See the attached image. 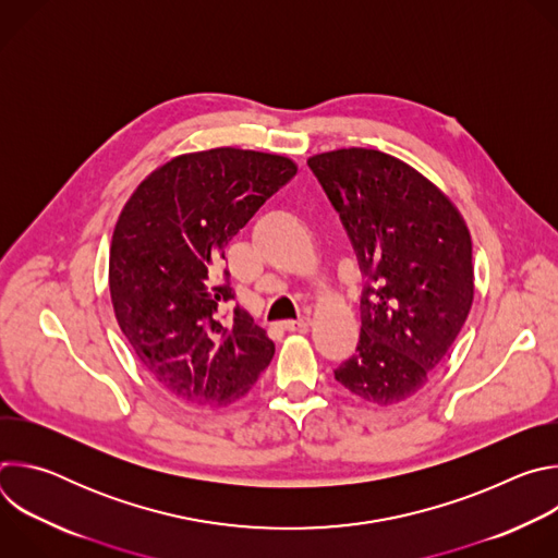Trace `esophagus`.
I'll use <instances>...</instances> for the list:
<instances>
[{"instance_id": "esophagus-1", "label": "esophagus", "mask_w": 558, "mask_h": 558, "mask_svg": "<svg viewBox=\"0 0 558 558\" xmlns=\"http://www.w3.org/2000/svg\"><path fill=\"white\" fill-rule=\"evenodd\" d=\"M306 327H311V317L308 315L300 317V320H284L282 323V329H287V331H302Z\"/></svg>"}]
</instances>
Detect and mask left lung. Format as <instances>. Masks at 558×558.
Instances as JSON below:
<instances>
[{
  "label": "left lung",
  "instance_id": "1",
  "mask_svg": "<svg viewBox=\"0 0 558 558\" xmlns=\"http://www.w3.org/2000/svg\"><path fill=\"white\" fill-rule=\"evenodd\" d=\"M351 238L362 329L336 379L392 407L420 392L457 340L474 298L470 231L454 203L390 154L342 147L308 156Z\"/></svg>",
  "mask_w": 558,
  "mask_h": 558
}]
</instances>
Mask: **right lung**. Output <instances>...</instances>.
Returning <instances> with one entry per match:
<instances>
[{"instance_id":"obj_1","label":"right lung","mask_w":558,"mask_h":558,"mask_svg":"<svg viewBox=\"0 0 558 558\" xmlns=\"http://www.w3.org/2000/svg\"><path fill=\"white\" fill-rule=\"evenodd\" d=\"M298 172L289 156L214 147L174 156L123 205L110 245L117 323L147 373L179 400L229 407L274 357V342L233 298L225 247Z\"/></svg>"}]
</instances>
